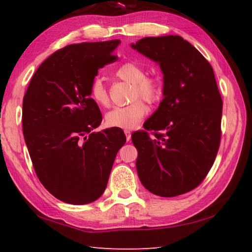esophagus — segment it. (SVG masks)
Returning a JSON list of instances; mask_svg holds the SVG:
<instances>
[{
    "mask_svg": "<svg viewBox=\"0 0 252 252\" xmlns=\"http://www.w3.org/2000/svg\"><path fill=\"white\" fill-rule=\"evenodd\" d=\"M125 133L126 136V141L129 142L131 140V131L130 130H125Z\"/></svg>",
    "mask_w": 252,
    "mask_h": 252,
    "instance_id": "1",
    "label": "esophagus"
}]
</instances>
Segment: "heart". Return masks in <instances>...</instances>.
I'll return each instance as SVG.
<instances>
[{
	"label": "heart",
	"instance_id": "obj_1",
	"mask_svg": "<svg viewBox=\"0 0 252 252\" xmlns=\"http://www.w3.org/2000/svg\"><path fill=\"white\" fill-rule=\"evenodd\" d=\"M119 79L133 85L132 99L143 98L149 102H157L163 95V81L158 76H145L143 67L136 63L127 62L121 63L114 70ZM90 95L95 103L100 106H108L109 95L106 86L100 78H94L90 85ZM148 113V107L141 100L126 107H117L109 111L106 116V123L109 126L120 129H133Z\"/></svg>",
	"mask_w": 252,
	"mask_h": 252
}]
</instances>
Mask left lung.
<instances>
[{"instance_id": "obj_1", "label": "left lung", "mask_w": 252, "mask_h": 252, "mask_svg": "<svg viewBox=\"0 0 252 252\" xmlns=\"http://www.w3.org/2000/svg\"><path fill=\"white\" fill-rule=\"evenodd\" d=\"M159 65L163 99L144 129L131 135L136 171L146 189L174 197L197 187L213 166L220 143L222 100L210 63L181 36L145 37L131 44Z\"/></svg>"}]
</instances>
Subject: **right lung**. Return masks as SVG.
I'll use <instances>...</instances> for the list:
<instances>
[{
	"label": "right lung",
	"instance_id": "add662e5",
	"mask_svg": "<svg viewBox=\"0 0 252 252\" xmlns=\"http://www.w3.org/2000/svg\"><path fill=\"white\" fill-rule=\"evenodd\" d=\"M120 39L72 44L45 59L23 99V134L37 177L62 202L85 205L103 194L118 151L120 127L93 132L102 121L90 85L113 63Z\"/></svg>",
	"mask_w": 252,
	"mask_h": 252
}]
</instances>
